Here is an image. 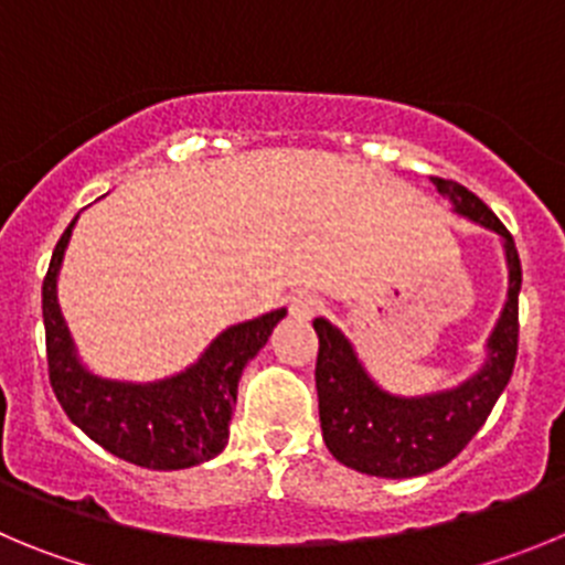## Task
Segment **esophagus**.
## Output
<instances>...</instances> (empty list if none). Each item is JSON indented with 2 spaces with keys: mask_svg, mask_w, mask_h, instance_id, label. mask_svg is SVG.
<instances>
[{
  "mask_svg": "<svg viewBox=\"0 0 565 565\" xmlns=\"http://www.w3.org/2000/svg\"><path fill=\"white\" fill-rule=\"evenodd\" d=\"M289 312L292 318L298 320H309L320 312V298L312 292H298L292 295V301H289Z\"/></svg>",
  "mask_w": 565,
  "mask_h": 565,
  "instance_id": "obj_1",
  "label": "esophagus"
}]
</instances>
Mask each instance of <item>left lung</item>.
Here are the masks:
<instances>
[{
  "label": "left lung",
  "mask_w": 565,
  "mask_h": 565,
  "mask_svg": "<svg viewBox=\"0 0 565 565\" xmlns=\"http://www.w3.org/2000/svg\"><path fill=\"white\" fill-rule=\"evenodd\" d=\"M434 185L459 216L498 233L504 245L510 287L501 318L487 338L484 365L456 388L422 396L391 394L371 380L352 340L327 318L312 320L320 340L315 385L323 441L340 465L380 479H414L454 461L479 434L515 369L521 292L515 242L495 213L465 185L441 177H434Z\"/></svg>",
  "instance_id": "obj_1"
}]
</instances>
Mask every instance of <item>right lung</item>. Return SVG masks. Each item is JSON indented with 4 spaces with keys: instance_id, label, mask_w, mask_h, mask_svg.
Returning <instances> with one entry per match:
<instances>
[{
    "instance_id": "1",
    "label": "right lung",
    "mask_w": 565,
    "mask_h": 565,
    "mask_svg": "<svg viewBox=\"0 0 565 565\" xmlns=\"http://www.w3.org/2000/svg\"><path fill=\"white\" fill-rule=\"evenodd\" d=\"M75 222L78 216L58 238L42 287L50 385L64 414L111 456L149 470H185L220 456L242 371L262 352L287 309L227 327L194 365L174 377L154 383L98 377L78 360L55 295Z\"/></svg>"
}]
</instances>
